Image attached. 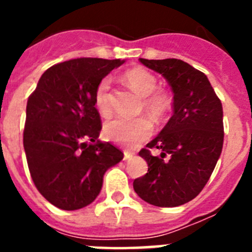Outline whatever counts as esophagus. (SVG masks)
Listing matches in <instances>:
<instances>
[{"label":"esophagus","mask_w":252,"mask_h":252,"mask_svg":"<svg viewBox=\"0 0 252 252\" xmlns=\"http://www.w3.org/2000/svg\"><path fill=\"white\" fill-rule=\"evenodd\" d=\"M132 158V154L128 151H124V160H130Z\"/></svg>","instance_id":"obj_1"}]
</instances>
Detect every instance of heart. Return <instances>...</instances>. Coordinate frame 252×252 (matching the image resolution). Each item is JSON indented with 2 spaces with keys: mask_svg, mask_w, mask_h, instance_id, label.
I'll return each instance as SVG.
<instances>
[{
  "mask_svg": "<svg viewBox=\"0 0 252 252\" xmlns=\"http://www.w3.org/2000/svg\"><path fill=\"white\" fill-rule=\"evenodd\" d=\"M124 81L131 90L140 97H144V108L154 117H161L170 107L168 94L157 91V77L144 68H133L124 74ZM94 106L99 115L108 117L112 111L110 94V81L102 79L95 88ZM153 126L148 119L140 117L135 120L115 119L106 122L103 126V135L106 139L125 146L136 145L151 135Z\"/></svg>",
  "mask_w": 252,
  "mask_h": 252,
  "instance_id": "b5f03b06",
  "label": "heart"
}]
</instances>
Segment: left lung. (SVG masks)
Returning <instances> with one entry per match:
<instances>
[{"instance_id": "obj_1", "label": "left lung", "mask_w": 252, "mask_h": 252, "mask_svg": "<svg viewBox=\"0 0 252 252\" xmlns=\"http://www.w3.org/2000/svg\"><path fill=\"white\" fill-rule=\"evenodd\" d=\"M160 73L173 91V116L139 153L149 169L133 180L141 199L157 207H177L201 193L223 146V111L204 73L179 59H140ZM162 150L153 157L149 148Z\"/></svg>"}]
</instances>
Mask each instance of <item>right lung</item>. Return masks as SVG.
Masks as SVG:
<instances>
[{
	"mask_svg": "<svg viewBox=\"0 0 252 252\" xmlns=\"http://www.w3.org/2000/svg\"><path fill=\"white\" fill-rule=\"evenodd\" d=\"M125 60L78 58L55 64L41 75L26 106L24 149L35 187L64 211L88 206L99 194L103 175L124 159L101 142L94 106L99 82Z\"/></svg>",
	"mask_w": 252,
	"mask_h": 252,
	"instance_id": "obj_1",
	"label": "right lung"
}]
</instances>
